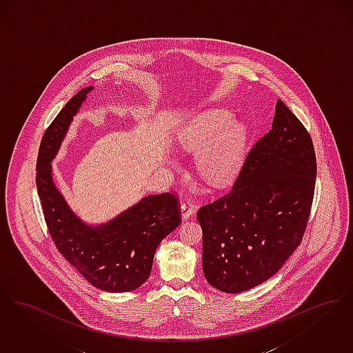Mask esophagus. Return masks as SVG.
Instances as JSON below:
<instances>
[{
	"instance_id": "1",
	"label": "esophagus",
	"mask_w": 353,
	"mask_h": 353,
	"mask_svg": "<svg viewBox=\"0 0 353 353\" xmlns=\"http://www.w3.org/2000/svg\"><path fill=\"white\" fill-rule=\"evenodd\" d=\"M194 214V208H192V204L191 203H183V204H181V217H182V220H187V219H190L191 216Z\"/></svg>"
}]
</instances>
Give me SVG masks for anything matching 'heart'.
Segmentation results:
<instances>
[{"instance_id": "heart-1", "label": "heart", "mask_w": 353, "mask_h": 353, "mask_svg": "<svg viewBox=\"0 0 353 353\" xmlns=\"http://www.w3.org/2000/svg\"><path fill=\"white\" fill-rule=\"evenodd\" d=\"M249 126L233 121L225 109L204 112L179 130L184 152L198 153L195 168L207 183L221 187L234 179L245 158Z\"/></svg>"}]
</instances>
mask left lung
I'll list each match as a JSON object with an SVG mask.
<instances>
[{
  "mask_svg": "<svg viewBox=\"0 0 353 353\" xmlns=\"http://www.w3.org/2000/svg\"><path fill=\"white\" fill-rule=\"evenodd\" d=\"M315 179L311 137L278 99L272 129L248 154L230 194L198 212L207 282L237 294L274 276L301 244Z\"/></svg>",
  "mask_w": 353,
  "mask_h": 353,
  "instance_id": "left-lung-1",
  "label": "left lung"
}]
</instances>
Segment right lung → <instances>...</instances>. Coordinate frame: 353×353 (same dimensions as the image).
<instances>
[{"instance_id":"add662e5","label":"right lung","mask_w":353,"mask_h":353,"mask_svg":"<svg viewBox=\"0 0 353 353\" xmlns=\"http://www.w3.org/2000/svg\"><path fill=\"white\" fill-rule=\"evenodd\" d=\"M94 87L83 88L48 126L37 162V190L50 234L77 272L108 292L138 289L152 273L161 241L181 224L176 198L169 192L143 196L107 223L88 224L71 210L52 178V159L68 128Z\"/></svg>"}]
</instances>
